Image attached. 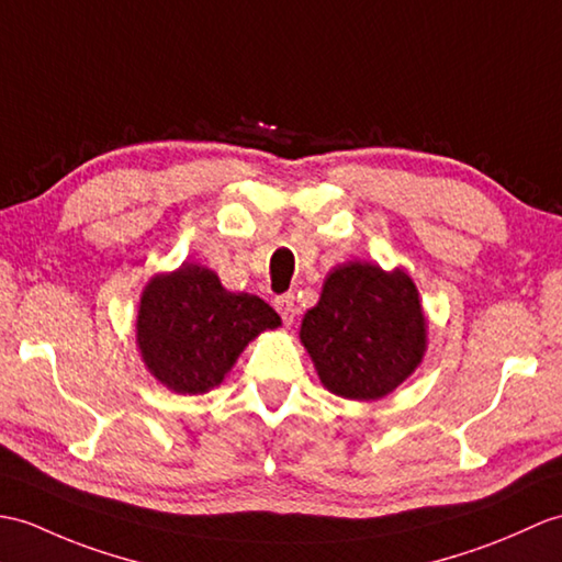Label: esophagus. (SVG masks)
Masks as SVG:
<instances>
[{
  "label": "esophagus",
  "mask_w": 562,
  "mask_h": 562,
  "mask_svg": "<svg viewBox=\"0 0 562 562\" xmlns=\"http://www.w3.org/2000/svg\"><path fill=\"white\" fill-rule=\"evenodd\" d=\"M276 308L280 313V318L284 325H292L296 316V304H294V294H282L276 299Z\"/></svg>",
  "instance_id": "obj_1"
}]
</instances>
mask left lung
I'll return each mask as SVG.
<instances>
[{"instance_id":"8db88e82","label":"left lung","mask_w":562,"mask_h":562,"mask_svg":"<svg viewBox=\"0 0 562 562\" xmlns=\"http://www.w3.org/2000/svg\"><path fill=\"white\" fill-rule=\"evenodd\" d=\"M321 383L347 400H381L407 381L426 351V316L407 272L375 263L337 266L302 321Z\"/></svg>"}]
</instances>
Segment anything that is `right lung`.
Instances as JSON below:
<instances>
[{"label":"right lung","mask_w":562,"mask_h":562,"mask_svg":"<svg viewBox=\"0 0 562 562\" xmlns=\"http://www.w3.org/2000/svg\"><path fill=\"white\" fill-rule=\"evenodd\" d=\"M280 325L263 299L227 292L213 270L181 263L143 290L136 342L146 369L165 387L203 395L225 381L254 337Z\"/></svg>","instance_id":"obj_1"}]
</instances>
